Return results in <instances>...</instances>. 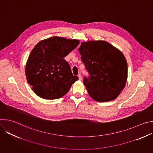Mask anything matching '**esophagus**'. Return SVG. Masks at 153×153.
I'll return each mask as SVG.
<instances>
[{
    "instance_id": "obj_1",
    "label": "esophagus",
    "mask_w": 153,
    "mask_h": 153,
    "mask_svg": "<svg viewBox=\"0 0 153 153\" xmlns=\"http://www.w3.org/2000/svg\"><path fill=\"white\" fill-rule=\"evenodd\" d=\"M78 77H79V80H82V77L81 74H78Z\"/></svg>"
}]
</instances>
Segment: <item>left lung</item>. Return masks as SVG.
<instances>
[{
	"label": "left lung",
	"mask_w": 153,
	"mask_h": 153,
	"mask_svg": "<svg viewBox=\"0 0 153 153\" xmlns=\"http://www.w3.org/2000/svg\"><path fill=\"white\" fill-rule=\"evenodd\" d=\"M88 76L83 84L89 95L97 102L116 99L125 86L128 65L123 54L107 42H82L79 48Z\"/></svg>",
	"instance_id": "left-lung-1"
}]
</instances>
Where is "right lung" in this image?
I'll use <instances>...</instances> for the list:
<instances>
[{
    "label": "right lung",
    "mask_w": 153,
    "mask_h": 153,
    "mask_svg": "<svg viewBox=\"0 0 153 153\" xmlns=\"http://www.w3.org/2000/svg\"><path fill=\"white\" fill-rule=\"evenodd\" d=\"M79 44L78 40L53 37L39 42L31 51L25 68L28 83L34 92L45 99L66 94L77 76L64 59Z\"/></svg>",
    "instance_id": "right-lung-1"
}]
</instances>
